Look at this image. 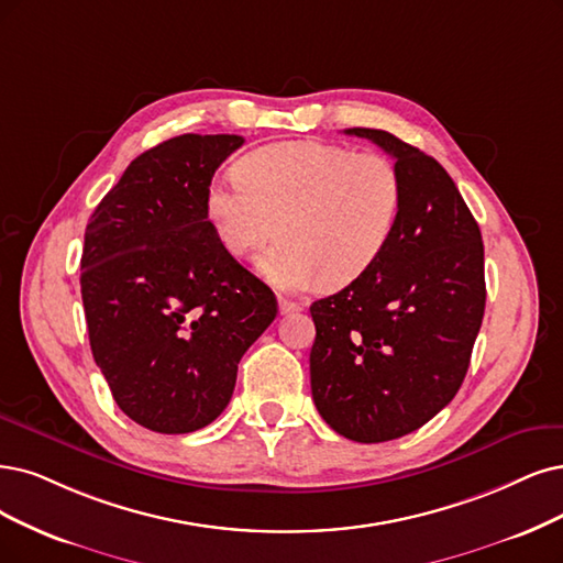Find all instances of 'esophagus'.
<instances>
[{"instance_id":"1","label":"esophagus","mask_w":563,"mask_h":563,"mask_svg":"<svg viewBox=\"0 0 563 563\" xmlns=\"http://www.w3.org/2000/svg\"><path fill=\"white\" fill-rule=\"evenodd\" d=\"M278 308H280V313H283V316H287V313H299V310L303 308V303L280 297V299H278Z\"/></svg>"}]
</instances>
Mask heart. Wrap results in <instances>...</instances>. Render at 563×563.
<instances>
[{"instance_id": "obj_1", "label": "heart", "mask_w": 563, "mask_h": 563, "mask_svg": "<svg viewBox=\"0 0 563 563\" xmlns=\"http://www.w3.org/2000/svg\"><path fill=\"white\" fill-rule=\"evenodd\" d=\"M236 176L208 183L206 218L236 260L278 232L260 271L280 289L355 283L383 255L401 211L397 164L334 143L264 145L239 159Z\"/></svg>"}]
</instances>
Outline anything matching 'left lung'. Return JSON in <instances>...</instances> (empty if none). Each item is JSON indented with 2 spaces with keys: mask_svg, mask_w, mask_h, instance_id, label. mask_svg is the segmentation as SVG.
I'll return each instance as SVG.
<instances>
[{
  "mask_svg": "<svg viewBox=\"0 0 563 563\" xmlns=\"http://www.w3.org/2000/svg\"><path fill=\"white\" fill-rule=\"evenodd\" d=\"M345 134L394 157L404 197L378 262L310 306V389L336 433L385 443L427 424L460 391L485 316V247L439 162L383 130Z\"/></svg>",
  "mask_w": 563,
  "mask_h": 563,
  "instance_id": "left-lung-1",
  "label": "left lung"
}]
</instances>
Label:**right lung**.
Wrapping results in <instances>:
<instances>
[{"mask_svg": "<svg viewBox=\"0 0 563 563\" xmlns=\"http://www.w3.org/2000/svg\"><path fill=\"white\" fill-rule=\"evenodd\" d=\"M236 134H183L139 155L86 227L80 295L120 410L190 433L227 408L239 362L278 303L216 239L203 195Z\"/></svg>", "mask_w": 563, "mask_h": 563, "instance_id": "add662e5", "label": "right lung"}]
</instances>
